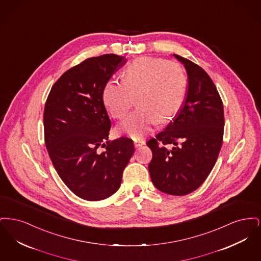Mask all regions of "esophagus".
Wrapping results in <instances>:
<instances>
[{"label": "esophagus", "instance_id": "esophagus-1", "mask_svg": "<svg viewBox=\"0 0 261 261\" xmlns=\"http://www.w3.org/2000/svg\"><path fill=\"white\" fill-rule=\"evenodd\" d=\"M145 144H146V142L144 140H134V145H135L136 148L141 147V146H143Z\"/></svg>", "mask_w": 261, "mask_h": 261}]
</instances>
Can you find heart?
Listing matches in <instances>:
<instances>
[{"label":"heart","mask_w":261,"mask_h":261,"mask_svg":"<svg viewBox=\"0 0 261 261\" xmlns=\"http://www.w3.org/2000/svg\"><path fill=\"white\" fill-rule=\"evenodd\" d=\"M188 78L177 62L143 57L129 63L123 79H112L103 87L102 100L112 117L124 118L137 96L135 110L118 126L132 138L147 134L158 121L171 120L184 105Z\"/></svg>","instance_id":"obj_1"}]
</instances>
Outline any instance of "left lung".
Masks as SVG:
<instances>
[{"label": "left lung", "mask_w": 261, "mask_h": 261, "mask_svg": "<svg viewBox=\"0 0 261 261\" xmlns=\"http://www.w3.org/2000/svg\"><path fill=\"white\" fill-rule=\"evenodd\" d=\"M173 56L186 69V99L173 121L148 141L152 152L149 171L156 189L168 195L185 196L204 182L217 161L223 140V103L201 67ZM165 144L172 148L166 149Z\"/></svg>", "instance_id": "left-lung-1"}]
</instances>
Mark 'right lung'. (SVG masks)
I'll return each instance as SVG.
<instances>
[{"mask_svg":"<svg viewBox=\"0 0 261 261\" xmlns=\"http://www.w3.org/2000/svg\"><path fill=\"white\" fill-rule=\"evenodd\" d=\"M124 63V57L114 54L87 59L60 77L45 105V143L53 165L72 193L90 201L107 199L119 189L134 153L129 138L107 142L111 120L102 91ZM99 145L106 150L99 153Z\"/></svg>","mask_w":261,"mask_h":261,"instance_id":"1","label":"right lung"}]
</instances>
